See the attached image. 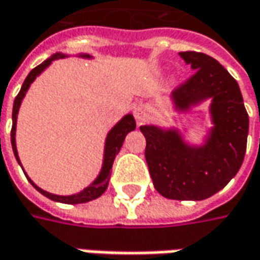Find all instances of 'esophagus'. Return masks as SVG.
I'll use <instances>...</instances> for the list:
<instances>
[{
  "label": "esophagus",
  "instance_id": "34e87169",
  "mask_svg": "<svg viewBox=\"0 0 260 260\" xmlns=\"http://www.w3.org/2000/svg\"><path fill=\"white\" fill-rule=\"evenodd\" d=\"M145 115H147V110L142 108V106H138V108L134 109V116L137 119L138 123H142L144 119H145Z\"/></svg>",
  "mask_w": 260,
  "mask_h": 260
}]
</instances>
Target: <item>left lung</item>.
Returning <instances> with one entry per match:
<instances>
[{"instance_id":"obj_1","label":"left lung","mask_w":260,"mask_h":260,"mask_svg":"<svg viewBox=\"0 0 260 260\" xmlns=\"http://www.w3.org/2000/svg\"><path fill=\"white\" fill-rule=\"evenodd\" d=\"M179 55L195 73L176 87L172 100L176 109L187 110L211 99L214 128L208 140L201 147H192L175 129L154 125L140 129L147 141L145 160L155 190L169 199L202 201L237 175L246 152L249 115L237 81L218 61L202 52Z\"/></svg>"}]
</instances>
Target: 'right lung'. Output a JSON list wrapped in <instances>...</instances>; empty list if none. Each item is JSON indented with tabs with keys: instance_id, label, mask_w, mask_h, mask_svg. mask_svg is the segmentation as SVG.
<instances>
[{
	"instance_id": "right-lung-1",
	"label": "right lung",
	"mask_w": 260,
	"mask_h": 260,
	"mask_svg": "<svg viewBox=\"0 0 260 260\" xmlns=\"http://www.w3.org/2000/svg\"><path fill=\"white\" fill-rule=\"evenodd\" d=\"M65 55L63 53H55L53 56H51L49 59H46L45 62H42L40 65H38L36 68H33L30 73H28L27 78L24 80V83L21 85V90L20 93L16 97L14 100V106H13V128H11V145H13V151H14V155L17 158L18 164L20 163V158H18L17 154V147H16V125H17V113L18 109H20V105H21V100L23 97L26 96V91L28 90L30 84L36 80V77L39 75L45 68H48L55 59H59V58H63ZM83 58H90V55H81ZM135 119L132 115H126L123 118L119 120L118 123L112 128V131L108 134V138H106V144H105V160H103V166H102V170L100 173L96 177V180L87 186L85 189H83L81 192L78 193H74V195H68V197H61V195H53V193H49L43 189H40L39 186H36L30 179L28 182L36 187L39 190L42 195H45L46 198H49L52 201H56V202H62V204H84V202H88V201H93L96 199L100 195L105 193V190L108 189L109 185V179H110V170H112V166H113V161H115V157L116 154L120 151V147L125 141V137L128 135V132L135 129Z\"/></svg>"
}]
</instances>
